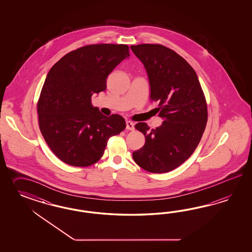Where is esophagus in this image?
I'll use <instances>...</instances> for the list:
<instances>
[{
    "label": "esophagus",
    "mask_w": 252,
    "mask_h": 252,
    "mask_svg": "<svg viewBox=\"0 0 252 252\" xmlns=\"http://www.w3.org/2000/svg\"><path fill=\"white\" fill-rule=\"evenodd\" d=\"M126 129H135V125H134V123L131 122V121H126Z\"/></svg>",
    "instance_id": "esophagus-1"
}]
</instances>
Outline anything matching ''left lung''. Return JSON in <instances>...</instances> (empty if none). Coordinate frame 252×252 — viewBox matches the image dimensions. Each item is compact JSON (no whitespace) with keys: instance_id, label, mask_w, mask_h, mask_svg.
<instances>
[{"instance_id":"obj_1","label":"left lung","mask_w":252,"mask_h":252,"mask_svg":"<svg viewBox=\"0 0 252 252\" xmlns=\"http://www.w3.org/2000/svg\"><path fill=\"white\" fill-rule=\"evenodd\" d=\"M149 76L151 99L157 101L162 125L150 129L146 123L135 128L145 136V145L133 153L137 165L154 174L180 166L194 153L203 135L208 109L198 76L190 64L160 44L132 45Z\"/></svg>"}]
</instances>
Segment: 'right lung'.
<instances>
[{"instance_id": "obj_1", "label": "right lung", "mask_w": 252, "mask_h": 252, "mask_svg": "<svg viewBox=\"0 0 252 252\" xmlns=\"http://www.w3.org/2000/svg\"><path fill=\"white\" fill-rule=\"evenodd\" d=\"M129 56L126 44H91L62 57L49 71L37 104L46 143L63 162L86 167L96 163L108 139L126 128L121 115H102L92 104L106 90V78Z\"/></svg>"}]
</instances>
